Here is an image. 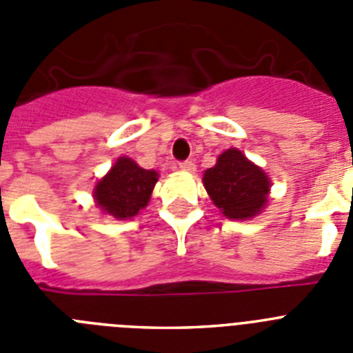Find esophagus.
Wrapping results in <instances>:
<instances>
[{"label": "esophagus", "mask_w": 353, "mask_h": 353, "mask_svg": "<svg viewBox=\"0 0 353 353\" xmlns=\"http://www.w3.org/2000/svg\"><path fill=\"white\" fill-rule=\"evenodd\" d=\"M179 166H180V170L189 171V173H194V171H196V164L192 161H182Z\"/></svg>", "instance_id": "34e87169"}]
</instances>
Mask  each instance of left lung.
<instances>
[{
  "label": "left lung",
  "mask_w": 353,
  "mask_h": 353,
  "mask_svg": "<svg viewBox=\"0 0 353 353\" xmlns=\"http://www.w3.org/2000/svg\"><path fill=\"white\" fill-rule=\"evenodd\" d=\"M203 183L212 201L228 219H249L267 203L270 182L261 168L254 166L240 150L230 148L208 168Z\"/></svg>",
  "instance_id": "8db88e82"
}]
</instances>
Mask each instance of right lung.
<instances>
[{
    "label": "right lung",
    "mask_w": 353,
    "mask_h": 353,
    "mask_svg": "<svg viewBox=\"0 0 353 353\" xmlns=\"http://www.w3.org/2000/svg\"><path fill=\"white\" fill-rule=\"evenodd\" d=\"M157 182L154 170H143L132 159L120 157L95 185V201L117 219H129L145 208Z\"/></svg>",
    "instance_id": "1"
}]
</instances>
